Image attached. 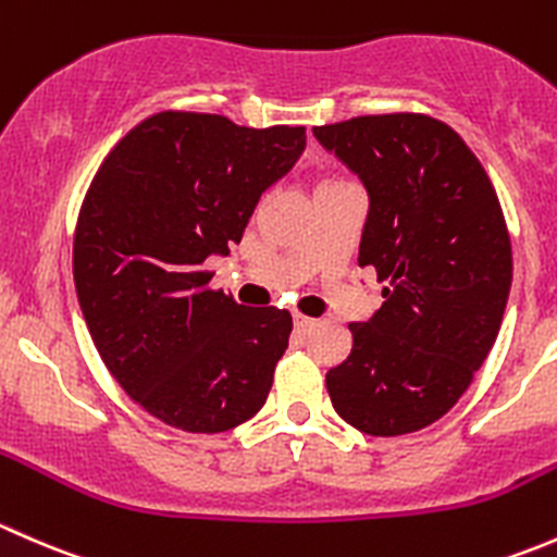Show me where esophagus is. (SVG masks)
<instances>
[{
	"mask_svg": "<svg viewBox=\"0 0 557 557\" xmlns=\"http://www.w3.org/2000/svg\"><path fill=\"white\" fill-rule=\"evenodd\" d=\"M292 321H295L297 332H306V330H311V326H313V319L302 317V313H295V319H292Z\"/></svg>",
	"mask_w": 557,
	"mask_h": 557,
	"instance_id": "esophagus-1",
	"label": "esophagus"
}]
</instances>
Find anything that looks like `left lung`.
I'll list each match as a JSON object with an SVG mask.
<instances>
[{"instance_id": "obj_1", "label": "left lung", "mask_w": 557, "mask_h": 557, "mask_svg": "<svg viewBox=\"0 0 557 557\" xmlns=\"http://www.w3.org/2000/svg\"><path fill=\"white\" fill-rule=\"evenodd\" d=\"M313 136L364 185L359 268L388 281L383 306L348 324L351 354L326 372V392L359 432H418L458 403L496 343L512 284L502 206L461 136L426 114H367Z\"/></svg>"}]
</instances>
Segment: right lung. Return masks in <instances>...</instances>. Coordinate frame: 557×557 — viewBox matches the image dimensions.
Returning <instances> with one entry per match:
<instances>
[{
    "instance_id": "right-lung-1",
    "label": "right lung",
    "mask_w": 557,
    "mask_h": 557,
    "mask_svg": "<svg viewBox=\"0 0 557 557\" xmlns=\"http://www.w3.org/2000/svg\"><path fill=\"white\" fill-rule=\"evenodd\" d=\"M306 128H244L222 114L158 112L107 154L74 233V286L90 337L134 403L182 432L249 421L273 386L292 317L209 289Z\"/></svg>"
}]
</instances>
